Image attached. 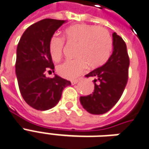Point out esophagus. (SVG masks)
Instances as JSON below:
<instances>
[{"label":"esophagus","mask_w":149,"mask_h":149,"mask_svg":"<svg viewBox=\"0 0 149 149\" xmlns=\"http://www.w3.org/2000/svg\"><path fill=\"white\" fill-rule=\"evenodd\" d=\"M79 82V79H73V80H71V83H72L73 85H74V84H76V83H78Z\"/></svg>","instance_id":"esophagus-1"}]
</instances>
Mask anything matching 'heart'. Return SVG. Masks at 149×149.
<instances>
[{"label": "heart", "instance_id": "1", "mask_svg": "<svg viewBox=\"0 0 149 149\" xmlns=\"http://www.w3.org/2000/svg\"><path fill=\"white\" fill-rule=\"evenodd\" d=\"M64 38L69 43H76L75 59H68L57 66L58 74L66 79H74L84 71L87 65L99 67L110 58L112 38L105 28L95 25L79 24L70 26L65 30ZM65 42L63 38L54 35L49 39V51L54 61L63 56Z\"/></svg>", "mask_w": 149, "mask_h": 149}]
</instances>
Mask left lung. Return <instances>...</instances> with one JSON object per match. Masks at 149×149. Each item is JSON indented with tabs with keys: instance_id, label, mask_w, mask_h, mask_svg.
I'll return each mask as SVG.
<instances>
[{
	"instance_id": "left-lung-1",
	"label": "left lung",
	"mask_w": 149,
	"mask_h": 149,
	"mask_svg": "<svg viewBox=\"0 0 149 149\" xmlns=\"http://www.w3.org/2000/svg\"><path fill=\"white\" fill-rule=\"evenodd\" d=\"M113 52L103 66L91 71L86 77L95 78L92 94L80 97V103L89 113L107 112L119 101L128 79L129 57L127 46L120 36L113 33Z\"/></svg>"
}]
</instances>
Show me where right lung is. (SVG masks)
Segmentation results:
<instances>
[{"instance_id": "right-lung-1", "label": "right lung", "mask_w": 149, "mask_h": 149, "mask_svg": "<svg viewBox=\"0 0 149 149\" xmlns=\"http://www.w3.org/2000/svg\"><path fill=\"white\" fill-rule=\"evenodd\" d=\"M65 21L43 19L28 27L17 48L15 68L19 90L29 106L36 110H49L61 99L63 89L71 83L55 74L54 65L49 51V39Z\"/></svg>"}]
</instances>
